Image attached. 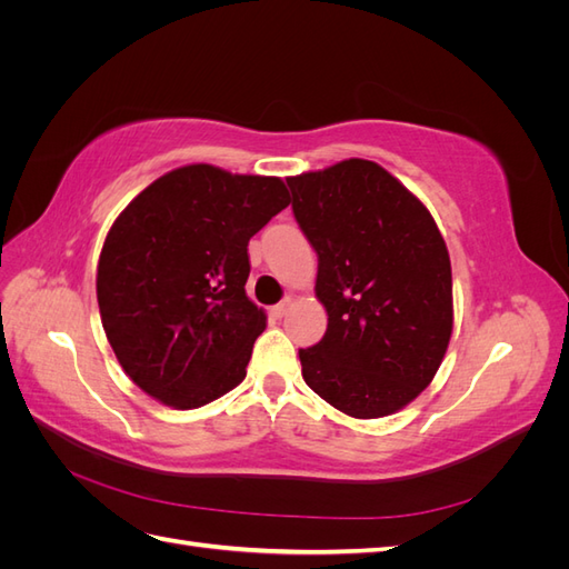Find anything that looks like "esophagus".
Instances as JSON below:
<instances>
[{
  "label": "esophagus",
  "mask_w": 569,
  "mask_h": 569,
  "mask_svg": "<svg viewBox=\"0 0 569 569\" xmlns=\"http://www.w3.org/2000/svg\"><path fill=\"white\" fill-rule=\"evenodd\" d=\"M289 306H291V301H289V299L280 301L278 306H272V308H270V316H272V318H278V320H280V318H284V316H287V311H289Z\"/></svg>",
  "instance_id": "34e87169"
}]
</instances>
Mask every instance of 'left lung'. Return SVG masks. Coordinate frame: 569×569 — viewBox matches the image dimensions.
Wrapping results in <instances>:
<instances>
[{"label": "left lung", "mask_w": 569, "mask_h": 569, "mask_svg": "<svg viewBox=\"0 0 569 569\" xmlns=\"http://www.w3.org/2000/svg\"><path fill=\"white\" fill-rule=\"evenodd\" d=\"M318 253L327 330L299 349L306 385L351 418H385L432 382L453 330L451 261L435 218L382 166L349 159L287 180Z\"/></svg>", "instance_id": "1"}]
</instances>
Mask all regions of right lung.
Returning <instances> with one entry per match:
<instances>
[{
	"instance_id": "1",
	"label": "right lung",
	"mask_w": 569,
	"mask_h": 569,
	"mask_svg": "<svg viewBox=\"0 0 569 569\" xmlns=\"http://www.w3.org/2000/svg\"><path fill=\"white\" fill-rule=\"evenodd\" d=\"M289 206L280 178L184 166L116 218L97 266L107 339L130 380L180 410L247 377L266 313L247 297L249 239Z\"/></svg>"
}]
</instances>
